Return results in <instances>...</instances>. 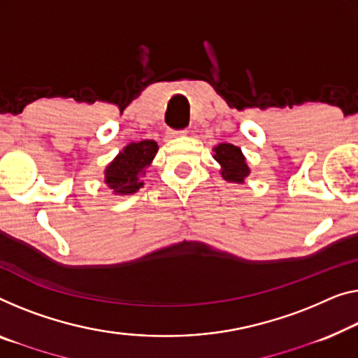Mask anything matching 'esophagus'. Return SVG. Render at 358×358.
Returning <instances> with one entry per match:
<instances>
[{
	"mask_svg": "<svg viewBox=\"0 0 358 358\" xmlns=\"http://www.w3.org/2000/svg\"><path fill=\"white\" fill-rule=\"evenodd\" d=\"M186 133H188L186 130H169L167 135L169 136H181V135H186Z\"/></svg>",
	"mask_w": 358,
	"mask_h": 358,
	"instance_id": "esophagus-1",
	"label": "esophagus"
}]
</instances>
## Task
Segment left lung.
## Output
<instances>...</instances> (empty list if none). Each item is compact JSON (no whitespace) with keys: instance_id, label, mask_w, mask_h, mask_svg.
Returning a JSON list of instances; mask_svg holds the SVG:
<instances>
[{"instance_id":"obj_1","label":"left lung","mask_w":358,"mask_h":358,"mask_svg":"<svg viewBox=\"0 0 358 358\" xmlns=\"http://www.w3.org/2000/svg\"><path fill=\"white\" fill-rule=\"evenodd\" d=\"M213 159L220 164L222 177L231 183H244L250 170L241 149L230 143H220L213 148Z\"/></svg>"}]
</instances>
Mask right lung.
<instances>
[{
	"mask_svg": "<svg viewBox=\"0 0 358 358\" xmlns=\"http://www.w3.org/2000/svg\"><path fill=\"white\" fill-rule=\"evenodd\" d=\"M157 143L143 140L130 143L104 170V181L114 194H133L143 186L141 178L157 154Z\"/></svg>",
	"mask_w": 358,
	"mask_h": 358,
	"instance_id": "right-lung-1",
	"label": "right lung"
}]
</instances>
